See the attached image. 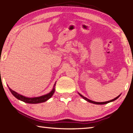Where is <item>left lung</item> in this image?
<instances>
[{"mask_svg":"<svg viewBox=\"0 0 133 133\" xmlns=\"http://www.w3.org/2000/svg\"><path fill=\"white\" fill-rule=\"evenodd\" d=\"M80 94V96L81 97H83V98H84V100H85L86 101H87V102H88L91 103H93V104H107V103H110V102H112V101L116 100V99H117V98L119 97V96H120V95H119L117 97H116L115 98L112 99V100H110V101H107V102H93V101L89 100V99L87 98L86 97H85L83 96L82 95V94Z\"/></svg>","mask_w":133,"mask_h":133,"instance_id":"1","label":"left lung"}]
</instances>
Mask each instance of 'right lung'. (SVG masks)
<instances>
[{
    "mask_svg": "<svg viewBox=\"0 0 133 133\" xmlns=\"http://www.w3.org/2000/svg\"><path fill=\"white\" fill-rule=\"evenodd\" d=\"M9 90L10 91L11 93L16 98L19 99V100L23 101V102L27 103H29V104H36V103H43L44 102L49 100L51 96L53 95L54 93H55V88H53L52 90L51 91L50 93L46 94V95L40 96V97H33V98H28V97H26L23 96H22L21 94L17 93L16 92L12 90L10 87H9Z\"/></svg>",
    "mask_w": 133,
    "mask_h": 133,
    "instance_id": "1",
    "label": "right lung"
}]
</instances>
